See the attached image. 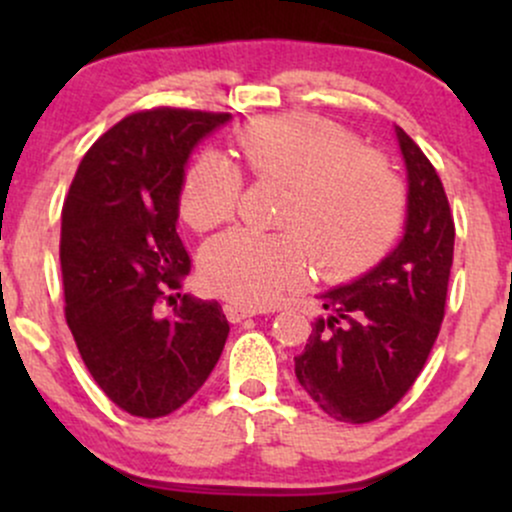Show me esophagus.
<instances>
[{
    "label": "esophagus",
    "instance_id": "1",
    "mask_svg": "<svg viewBox=\"0 0 512 512\" xmlns=\"http://www.w3.org/2000/svg\"><path fill=\"white\" fill-rule=\"evenodd\" d=\"M223 313H226V317L231 322H243V320H248V317L255 315V310L245 308V305H238V303H226L223 305Z\"/></svg>",
    "mask_w": 512,
    "mask_h": 512
}]
</instances>
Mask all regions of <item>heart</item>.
Masks as SVG:
<instances>
[{
	"instance_id": "1",
	"label": "heart",
	"mask_w": 512,
	"mask_h": 512,
	"mask_svg": "<svg viewBox=\"0 0 512 512\" xmlns=\"http://www.w3.org/2000/svg\"><path fill=\"white\" fill-rule=\"evenodd\" d=\"M236 146L252 178L289 187L276 219L284 231L236 228L209 240L199 260L207 291L262 308L301 286L310 260L325 279H349L397 238L407 211L402 175L349 129L308 113L272 115L240 127ZM240 195V170L209 151L182 178L180 211L209 231L236 216Z\"/></svg>"
}]
</instances>
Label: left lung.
Instances as JSON below:
<instances>
[{
	"mask_svg": "<svg viewBox=\"0 0 512 512\" xmlns=\"http://www.w3.org/2000/svg\"><path fill=\"white\" fill-rule=\"evenodd\" d=\"M409 175L402 243L361 279L322 293L296 378L327 416L370 424L411 390L436 344L455 250V221L436 168L397 127Z\"/></svg>",
	"mask_w": 512,
	"mask_h": 512,
	"instance_id": "obj_1",
	"label": "left lung"
}]
</instances>
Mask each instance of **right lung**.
<instances>
[{"label": "right lung", "instance_id": "add662e5", "mask_svg": "<svg viewBox=\"0 0 512 512\" xmlns=\"http://www.w3.org/2000/svg\"><path fill=\"white\" fill-rule=\"evenodd\" d=\"M228 117L182 108L127 115L86 151L64 199L67 325L98 387L139 419L180 409L226 344L216 301L178 296L170 315L161 303L192 267L175 231L187 156Z\"/></svg>", "mask_w": 512, "mask_h": 512}]
</instances>
